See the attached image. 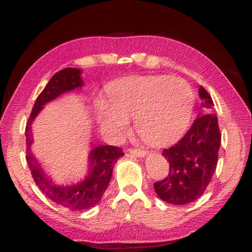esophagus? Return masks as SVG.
<instances>
[{"mask_svg":"<svg viewBox=\"0 0 252 252\" xmlns=\"http://www.w3.org/2000/svg\"><path fill=\"white\" fill-rule=\"evenodd\" d=\"M128 153H130L132 156L134 157H145L146 156V151L142 150V149H137V148H130L128 149Z\"/></svg>","mask_w":252,"mask_h":252,"instance_id":"1","label":"esophagus"}]
</instances>
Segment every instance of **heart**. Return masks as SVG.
Listing matches in <instances>:
<instances>
[{
    "label": "heart",
    "mask_w": 252,
    "mask_h": 252,
    "mask_svg": "<svg viewBox=\"0 0 252 252\" xmlns=\"http://www.w3.org/2000/svg\"><path fill=\"white\" fill-rule=\"evenodd\" d=\"M108 104H98L99 119L118 128L134 120L146 143L164 145L178 138L188 126L194 94L183 78L142 76L117 81L109 87Z\"/></svg>",
    "instance_id": "obj_1"
}]
</instances>
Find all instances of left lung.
I'll use <instances>...</instances> for the list:
<instances>
[{
  "instance_id": "1",
  "label": "left lung",
  "mask_w": 252,
  "mask_h": 252,
  "mask_svg": "<svg viewBox=\"0 0 252 252\" xmlns=\"http://www.w3.org/2000/svg\"><path fill=\"white\" fill-rule=\"evenodd\" d=\"M198 95L201 108L210 112L215 106L204 87ZM221 134L216 115H198L185 136L163 150L169 163L168 175L154 184L157 194L164 202L185 205L197 200L205 192L217 167Z\"/></svg>"
}]
</instances>
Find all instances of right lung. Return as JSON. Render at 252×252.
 Masks as SVG:
<instances>
[{
  "mask_svg": "<svg viewBox=\"0 0 252 252\" xmlns=\"http://www.w3.org/2000/svg\"><path fill=\"white\" fill-rule=\"evenodd\" d=\"M83 85L84 81L80 77V71L77 68L66 67L56 73L37 96L26 126V159L35 184L58 205L71 209H86L99 202L112 178L114 164L125 155L122 149L116 146H97L90 154V174L83 183L69 187L57 186L51 179L47 178L39 163L31 154L30 147L33 142L31 125L39 110L43 109L46 103L62 93L74 90Z\"/></svg>",
  "mask_w": 252,
  "mask_h": 252,
  "instance_id": "obj_1",
  "label": "right lung"
}]
</instances>
